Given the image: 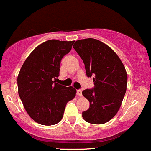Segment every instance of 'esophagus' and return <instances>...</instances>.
I'll use <instances>...</instances> for the list:
<instances>
[{
    "label": "esophagus",
    "instance_id": "esophagus-1",
    "mask_svg": "<svg viewBox=\"0 0 151 151\" xmlns=\"http://www.w3.org/2000/svg\"><path fill=\"white\" fill-rule=\"evenodd\" d=\"M77 94L79 96H82V90H77Z\"/></svg>",
    "mask_w": 151,
    "mask_h": 151
}]
</instances>
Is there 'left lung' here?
I'll list each match as a JSON object with an SVG mask.
<instances>
[{
  "label": "left lung",
  "mask_w": 151,
  "mask_h": 151,
  "mask_svg": "<svg viewBox=\"0 0 151 151\" xmlns=\"http://www.w3.org/2000/svg\"><path fill=\"white\" fill-rule=\"evenodd\" d=\"M73 48L85 64L94 88L83 91L90 102L83 118L92 124H103L117 114L126 91L127 73L118 55L108 45L95 39L76 41Z\"/></svg>",
  "instance_id": "8db88e82"
}]
</instances>
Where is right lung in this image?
<instances>
[{
    "label": "right lung",
    "mask_w": 151,
    "mask_h": 151,
    "mask_svg": "<svg viewBox=\"0 0 151 151\" xmlns=\"http://www.w3.org/2000/svg\"><path fill=\"white\" fill-rule=\"evenodd\" d=\"M74 41L51 39L37 46L24 62L17 77L18 93L29 116L52 126L61 121L67 103L75 97L73 87L55 83L60 60Z\"/></svg>",
    "instance_id": "right-lung-1"
}]
</instances>
